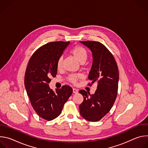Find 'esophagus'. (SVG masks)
<instances>
[{"mask_svg":"<svg viewBox=\"0 0 148 148\" xmlns=\"http://www.w3.org/2000/svg\"><path fill=\"white\" fill-rule=\"evenodd\" d=\"M73 93H74V94H77V93H78V90H77V89H75V88H73Z\"/></svg>","mask_w":148,"mask_h":148,"instance_id":"obj_1","label":"esophagus"}]
</instances>
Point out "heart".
Segmentation results:
<instances>
[{
	"mask_svg": "<svg viewBox=\"0 0 148 148\" xmlns=\"http://www.w3.org/2000/svg\"><path fill=\"white\" fill-rule=\"evenodd\" d=\"M70 53L80 63H84L87 60L88 57V52L87 50L85 48L79 46H76L74 47L71 49ZM62 58L61 57L57 60V68L58 69H60L62 67ZM79 77L80 75L79 74H70L68 76L67 79L69 82L74 84L77 82L78 78Z\"/></svg>",
	"mask_w": 148,
	"mask_h": 148,
	"instance_id": "heart-1",
	"label": "heart"
}]
</instances>
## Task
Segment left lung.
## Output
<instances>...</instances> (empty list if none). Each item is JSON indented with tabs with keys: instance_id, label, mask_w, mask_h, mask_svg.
<instances>
[{
	"instance_id": "obj_1",
	"label": "left lung",
	"mask_w": 148,
	"mask_h": 148,
	"mask_svg": "<svg viewBox=\"0 0 148 148\" xmlns=\"http://www.w3.org/2000/svg\"><path fill=\"white\" fill-rule=\"evenodd\" d=\"M88 47L92 54V65L88 75L92 86L97 84L94 94L85 90L79 92L84 97L79 105L81 115L87 121L96 122L101 119L112 108L118 88L119 71L116 61L108 49L98 41H80Z\"/></svg>"
}]
</instances>
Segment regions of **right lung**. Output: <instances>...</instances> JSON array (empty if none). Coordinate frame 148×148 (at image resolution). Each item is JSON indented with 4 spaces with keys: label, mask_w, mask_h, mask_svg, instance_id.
I'll return each mask as SVG.
<instances>
[{
    "label": "right lung",
    "mask_w": 148,
    "mask_h": 148,
    "mask_svg": "<svg viewBox=\"0 0 148 148\" xmlns=\"http://www.w3.org/2000/svg\"><path fill=\"white\" fill-rule=\"evenodd\" d=\"M70 41L50 42L38 48L29 60L25 76V86L32 106L40 116L51 121L61 113L63 106L73 93L69 86L56 92L49 84L57 73V61Z\"/></svg>",
    "instance_id": "right-lung-1"
}]
</instances>
